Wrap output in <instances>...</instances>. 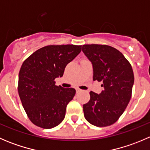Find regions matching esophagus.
Here are the masks:
<instances>
[{
	"instance_id": "34e87169",
	"label": "esophagus",
	"mask_w": 150,
	"mask_h": 150,
	"mask_svg": "<svg viewBox=\"0 0 150 150\" xmlns=\"http://www.w3.org/2000/svg\"><path fill=\"white\" fill-rule=\"evenodd\" d=\"M81 89H80V88H76V91H77V93H78V92H80V91H81Z\"/></svg>"
}]
</instances>
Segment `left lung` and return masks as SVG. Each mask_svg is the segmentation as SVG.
I'll return each mask as SVG.
<instances>
[{"instance_id":"8db88e82","label":"left lung","mask_w":150,"mask_h":150,"mask_svg":"<svg viewBox=\"0 0 150 150\" xmlns=\"http://www.w3.org/2000/svg\"><path fill=\"white\" fill-rule=\"evenodd\" d=\"M82 51L93 64V80L102 81L104 87L100 94L90 92V100L83 107L85 118L96 126H109L118 120L131 100L132 67L120 51L107 45H83Z\"/></svg>"}]
</instances>
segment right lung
I'll use <instances>...</instances> for the list:
<instances>
[{"label":"right lung","instance_id":"add662e5","mask_svg":"<svg viewBox=\"0 0 150 150\" xmlns=\"http://www.w3.org/2000/svg\"><path fill=\"white\" fill-rule=\"evenodd\" d=\"M82 46L50 45L40 48L24 61L19 73L18 93L28 118L34 125L49 129L65 117L67 104L75 89L56 86L67 64L81 51Z\"/></svg>","mask_w":150,"mask_h":150}]
</instances>
